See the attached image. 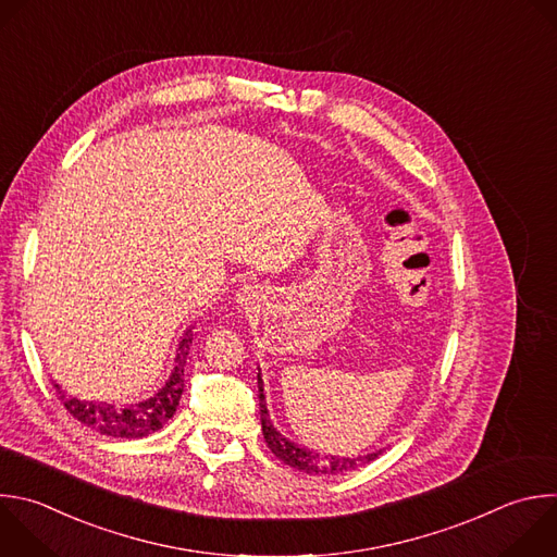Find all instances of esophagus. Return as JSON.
<instances>
[{
    "label": "esophagus",
    "instance_id": "34e87169",
    "mask_svg": "<svg viewBox=\"0 0 557 557\" xmlns=\"http://www.w3.org/2000/svg\"><path fill=\"white\" fill-rule=\"evenodd\" d=\"M253 297H256V290H253L251 286H243L240 293H238V304H240V306H247Z\"/></svg>",
    "mask_w": 557,
    "mask_h": 557
}]
</instances>
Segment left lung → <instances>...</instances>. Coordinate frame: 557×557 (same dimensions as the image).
Here are the masks:
<instances>
[{
	"mask_svg": "<svg viewBox=\"0 0 557 557\" xmlns=\"http://www.w3.org/2000/svg\"><path fill=\"white\" fill-rule=\"evenodd\" d=\"M258 398H260V422H262V435L267 446L271 448V453L284 461L286 466L306 472V474H343L349 470H356L369 461H374L379 455H383L381 450L367 453V455H358V457H338V455H319L317 450L301 446L293 440H288L286 435H282L277 431V426L273 424L271 416H269V407H267V392H264V381H262V372L258 367Z\"/></svg>",
	"mask_w": 557,
	"mask_h": 557,
	"instance_id": "8db88e82",
	"label": "left lung"
}]
</instances>
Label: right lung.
I'll return each instance as SVG.
<instances>
[{
  "label": "right lung",
  "mask_w": 557,
  "mask_h": 557,
  "mask_svg": "<svg viewBox=\"0 0 557 557\" xmlns=\"http://www.w3.org/2000/svg\"><path fill=\"white\" fill-rule=\"evenodd\" d=\"M190 345H193V325L185 327L183 334L178 336L170 376L165 379L161 389H157V394L139 403L113 405V403H98V400H81L76 396H67L57 381L52 383L65 409L87 429L98 431L100 435H107V437L139 440L163 429L168 420L174 416L183 394V367H185V360H188Z\"/></svg>",
  "instance_id": "add662e5"
}]
</instances>
